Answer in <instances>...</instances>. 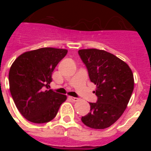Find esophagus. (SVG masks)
Wrapping results in <instances>:
<instances>
[{
  "label": "esophagus",
  "instance_id": "obj_1",
  "mask_svg": "<svg viewBox=\"0 0 151 151\" xmlns=\"http://www.w3.org/2000/svg\"><path fill=\"white\" fill-rule=\"evenodd\" d=\"M69 99H72L73 102H77L79 100V99L75 98V97H72V96H69Z\"/></svg>",
  "mask_w": 151,
  "mask_h": 151
}]
</instances>
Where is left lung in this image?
Returning a JSON list of instances; mask_svg holds the SVG:
<instances>
[{
	"label": "left lung",
	"mask_w": 151,
	"mask_h": 151,
	"mask_svg": "<svg viewBox=\"0 0 151 151\" xmlns=\"http://www.w3.org/2000/svg\"><path fill=\"white\" fill-rule=\"evenodd\" d=\"M78 54L88 69L91 82L96 85V103H90L91 111L82 117L86 126L104 129L113 124L126 109L134 87L129 66L104 50L81 49Z\"/></svg>",
	"instance_id": "1"
}]
</instances>
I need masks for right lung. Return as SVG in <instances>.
I'll return each mask as SVG.
<instances>
[{
  "label": "right lung",
  "instance_id": "1",
  "mask_svg": "<svg viewBox=\"0 0 151 151\" xmlns=\"http://www.w3.org/2000/svg\"><path fill=\"white\" fill-rule=\"evenodd\" d=\"M68 50L42 47L28 51L16 58L9 73V91L22 116L32 123L52 120L67 96L50 88L52 74Z\"/></svg>",
  "mask_w": 151,
  "mask_h": 151
}]
</instances>
